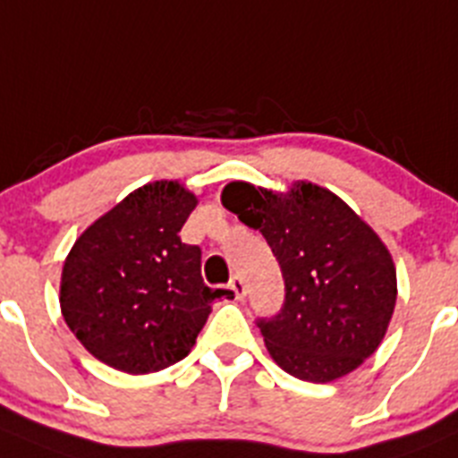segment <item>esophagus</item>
Instances as JSON below:
<instances>
[{
    "instance_id": "1",
    "label": "esophagus",
    "mask_w": 458,
    "mask_h": 458,
    "mask_svg": "<svg viewBox=\"0 0 458 458\" xmlns=\"http://www.w3.org/2000/svg\"><path fill=\"white\" fill-rule=\"evenodd\" d=\"M229 287L233 290L236 299H245L247 297V285H245V281H242L241 274H233L232 281H229Z\"/></svg>"
}]
</instances>
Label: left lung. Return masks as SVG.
<instances>
[{
    "instance_id": "1",
    "label": "left lung",
    "mask_w": 458,
    "mask_h": 458,
    "mask_svg": "<svg viewBox=\"0 0 458 458\" xmlns=\"http://www.w3.org/2000/svg\"><path fill=\"white\" fill-rule=\"evenodd\" d=\"M222 204L263 233L281 267V310L256 326L283 371L330 382L376 352L398 290L391 254L367 222L310 182L287 195L232 182Z\"/></svg>"
}]
</instances>
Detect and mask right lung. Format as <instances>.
<instances>
[{"label": "right lung", "instance_id": "obj_1", "mask_svg": "<svg viewBox=\"0 0 458 458\" xmlns=\"http://www.w3.org/2000/svg\"><path fill=\"white\" fill-rule=\"evenodd\" d=\"M198 199L177 182L130 193L76 241L63 267L60 306L78 342L107 367L152 373L193 348L217 297L202 250L180 232Z\"/></svg>", "mask_w": 458, "mask_h": 458}]
</instances>
